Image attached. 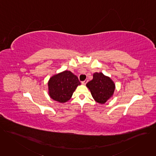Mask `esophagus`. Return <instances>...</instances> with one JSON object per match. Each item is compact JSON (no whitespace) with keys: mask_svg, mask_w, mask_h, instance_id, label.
<instances>
[{"mask_svg":"<svg viewBox=\"0 0 156 156\" xmlns=\"http://www.w3.org/2000/svg\"><path fill=\"white\" fill-rule=\"evenodd\" d=\"M87 81H88V80H84V81H82V83H82V84H84V85H85V84H86V83H87Z\"/></svg>","mask_w":156,"mask_h":156,"instance_id":"esophagus-1","label":"esophagus"}]
</instances>
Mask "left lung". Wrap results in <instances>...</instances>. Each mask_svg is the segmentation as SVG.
Here are the masks:
<instances>
[{
    "instance_id": "left-lung-1",
    "label": "left lung",
    "mask_w": 156,
    "mask_h": 156,
    "mask_svg": "<svg viewBox=\"0 0 156 156\" xmlns=\"http://www.w3.org/2000/svg\"><path fill=\"white\" fill-rule=\"evenodd\" d=\"M94 99L98 103L104 104L111 97L115 90V84L110 78L102 73H95L93 79L86 84Z\"/></svg>"
}]
</instances>
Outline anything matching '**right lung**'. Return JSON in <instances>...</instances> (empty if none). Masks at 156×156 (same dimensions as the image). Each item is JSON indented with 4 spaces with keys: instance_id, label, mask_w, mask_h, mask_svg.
<instances>
[{
    "instance_id": "1",
    "label": "right lung",
    "mask_w": 156,
    "mask_h": 156,
    "mask_svg": "<svg viewBox=\"0 0 156 156\" xmlns=\"http://www.w3.org/2000/svg\"><path fill=\"white\" fill-rule=\"evenodd\" d=\"M80 84L81 83L76 75L70 71H64L49 80V96L56 101L65 102L70 99L76 87Z\"/></svg>"
}]
</instances>
